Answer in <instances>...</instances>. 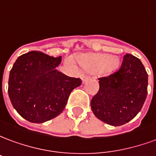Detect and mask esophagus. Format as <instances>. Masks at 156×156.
<instances>
[{
  "label": "esophagus",
  "instance_id": "obj_1",
  "mask_svg": "<svg viewBox=\"0 0 156 156\" xmlns=\"http://www.w3.org/2000/svg\"><path fill=\"white\" fill-rule=\"evenodd\" d=\"M88 79H89V78H88V77L83 76V77H82V83H87V82L88 81Z\"/></svg>",
  "mask_w": 156,
  "mask_h": 156
}]
</instances>
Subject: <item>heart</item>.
Instances as JSON below:
<instances>
[{
  "instance_id": "b5f03b06",
  "label": "heart",
  "mask_w": 156,
  "mask_h": 156,
  "mask_svg": "<svg viewBox=\"0 0 156 156\" xmlns=\"http://www.w3.org/2000/svg\"><path fill=\"white\" fill-rule=\"evenodd\" d=\"M68 64H72L70 58L67 59ZM78 63L85 72L98 73L104 76L112 74L119 64V59L116 56L105 53H89L79 57Z\"/></svg>"
}]
</instances>
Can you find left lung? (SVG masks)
Returning <instances> with one entry per match:
<instances>
[{"label":"left lung","mask_w":156,"mask_h":156,"mask_svg":"<svg viewBox=\"0 0 156 156\" xmlns=\"http://www.w3.org/2000/svg\"><path fill=\"white\" fill-rule=\"evenodd\" d=\"M99 90L91 100V108L98 119L119 126L133 119L147 96L148 74L141 61L131 54L124 57L120 68L99 78Z\"/></svg>","instance_id":"8db88e82"}]
</instances>
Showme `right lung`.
Here are the masks:
<instances>
[{"label": "right lung", "instance_id": "obj_1", "mask_svg": "<svg viewBox=\"0 0 156 156\" xmlns=\"http://www.w3.org/2000/svg\"><path fill=\"white\" fill-rule=\"evenodd\" d=\"M62 57L32 51L20 56L8 81L12 106L26 120L40 124L63 111L71 92L81 85L79 78L68 77L56 68Z\"/></svg>", "mask_w": 156, "mask_h": 156}]
</instances>
